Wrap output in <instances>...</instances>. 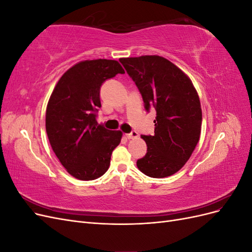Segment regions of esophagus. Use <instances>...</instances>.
<instances>
[{
  "mask_svg": "<svg viewBox=\"0 0 252 252\" xmlns=\"http://www.w3.org/2000/svg\"><path fill=\"white\" fill-rule=\"evenodd\" d=\"M126 136H127V139H135V138H138V136H139V133L136 132L135 130H132L130 133H127Z\"/></svg>",
  "mask_w": 252,
  "mask_h": 252,
  "instance_id": "1",
  "label": "esophagus"
}]
</instances>
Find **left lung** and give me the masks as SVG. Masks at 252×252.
<instances>
[{
	"label": "left lung",
	"instance_id": "1",
	"mask_svg": "<svg viewBox=\"0 0 252 252\" xmlns=\"http://www.w3.org/2000/svg\"><path fill=\"white\" fill-rule=\"evenodd\" d=\"M120 62L142 94L145 110L157 111L155 134L142 135L147 154L136 166L150 178L169 177L185 165L200 140L199 95L187 75L165 58L143 56Z\"/></svg>",
	"mask_w": 252,
	"mask_h": 252
}]
</instances>
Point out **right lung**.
<instances>
[{
  "mask_svg": "<svg viewBox=\"0 0 252 252\" xmlns=\"http://www.w3.org/2000/svg\"><path fill=\"white\" fill-rule=\"evenodd\" d=\"M118 73H125L118 61H83L62 75L50 95L46 109L50 145L61 164L79 180L102 177L121 142L120 130H108L96 122L102 84Z\"/></svg>",
  "mask_w": 252,
  "mask_h": 252,
  "instance_id": "add662e5",
  "label": "right lung"
}]
</instances>
